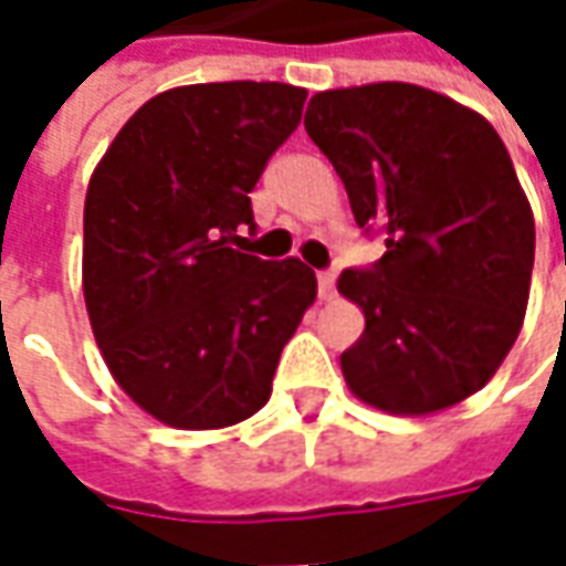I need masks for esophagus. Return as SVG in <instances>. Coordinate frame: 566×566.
Wrapping results in <instances>:
<instances>
[{
    "mask_svg": "<svg viewBox=\"0 0 566 566\" xmlns=\"http://www.w3.org/2000/svg\"><path fill=\"white\" fill-rule=\"evenodd\" d=\"M334 280H337V276H334L331 271L317 273V295H321L324 302H331V298H334V293H337V290H334Z\"/></svg>",
    "mask_w": 566,
    "mask_h": 566,
    "instance_id": "obj_1",
    "label": "esophagus"
}]
</instances>
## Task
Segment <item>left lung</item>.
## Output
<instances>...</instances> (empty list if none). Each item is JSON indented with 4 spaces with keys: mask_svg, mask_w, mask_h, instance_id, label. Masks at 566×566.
Listing matches in <instances>:
<instances>
[{
    "mask_svg": "<svg viewBox=\"0 0 566 566\" xmlns=\"http://www.w3.org/2000/svg\"><path fill=\"white\" fill-rule=\"evenodd\" d=\"M305 132L334 164L361 229L384 254L343 271L365 315L339 356L361 402L431 416L482 390L520 337L535 220L511 154L485 116L419 84L321 91Z\"/></svg>",
    "mask_w": 566,
    "mask_h": 566,
    "instance_id": "8db88e82",
    "label": "left lung"
}]
</instances>
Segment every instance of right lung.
Segmentation results:
<instances>
[{
	"mask_svg": "<svg viewBox=\"0 0 566 566\" xmlns=\"http://www.w3.org/2000/svg\"><path fill=\"white\" fill-rule=\"evenodd\" d=\"M305 97L280 81L172 87L122 125L91 176L87 317L109 375L157 422L229 428L271 400L317 280L298 258L261 261L232 242Z\"/></svg>",
	"mask_w": 566,
	"mask_h": 566,
	"instance_id": "1",
	"label": "right lung"
}]
</instances>
